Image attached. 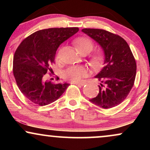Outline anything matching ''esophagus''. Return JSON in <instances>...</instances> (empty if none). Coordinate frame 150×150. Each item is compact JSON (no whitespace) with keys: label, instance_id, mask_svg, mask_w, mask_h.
<instances>
[{"label":"esophagus","instance_id":"esophagus-1","mask_svg":"<svg viewBox=\"0 0 150 150\" xmlns=\"http://www.w3.org/2000/svg\"><path fill=\"white\" fill-rule=\"evenodd\" d=\"M73 84H75V85H80V86H83L85 85V82H72Z\"/></svg>","mask_w":150,"mask_h":150}]
</instances>
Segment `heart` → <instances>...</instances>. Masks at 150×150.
<instances>
[{
	"label": "heart",
	"instance_id": "heart-1",
	"mask_svg": "<svg viewBox=\"0 0 150 150\" xmlns=\"http://www.w3.org/2000/svg\"><path fill=\"white\" fill-rule=\"evenodd\" d=\"M77 51H88L90 52L94 47V44L90 39L85 37L77 38L74 42ZM104 61V56L102 53H97L92 56L89 61V64L94 69L100 68ZM87 70L83 66H73L70 67L64 72V77L68 80L73 82L80 81L82 77L87 76Z\"/></svg>",
	"mask_w": 150,
	"mask_h": 150
}]
</instances>
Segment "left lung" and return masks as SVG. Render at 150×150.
I'll return each mask as SVG.
<instances>
[{
  "instance_id": "8db88e82",
  "label": "left lung",
  "mask_w": 150,
  "mask_h": 150,
  "mask_svg": "<svg viewBox=\"0 0 150 150\" xmlns=\"http://www.w3.org/2000/svg\"><path fill=\"white\" fill-rule=\"evenodd\" d=\"M99 44L104 53L105 66L96 75L100 80L97 97L91 102L103 108L118 106L125 100L135 82L137 65L128 43L117 34L99 29H82Z\"/></svg>"
}]
</instances>
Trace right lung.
Returning <instances> with one entry per match:
<instances>
[{"label":"right lung","instance_id":"obj_1","mask_svg":"<svg viewBox=\"0 0 150 150\" xmlns=\"http://www.w3.org/2000/svg\"><path fill=\"white\" fill-rule=\"evenodd\" d=\"M79 31L77 27L49 28L37 31L24 39L13 58V75L24 95L34 104L45 106L59 98L70 85L45 80L55 63L58 48Z\"/></svg>","mask_w":150,"mask_h":150}]
</instances>
